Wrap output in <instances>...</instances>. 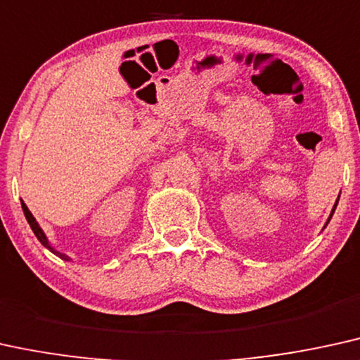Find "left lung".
Here are the masks:
<instances>
[{"label": "left lung", "instance_id": "1", "mask_svg": "<svg viewBox=\"0 0 360 360\" xmlns=\"http://www.w3.org/2000/svg\"><path fill=\"white\" fill-rule=\"evenodd\" d=\"M338 202H339V198H338V201H335V204H334V207H332V211H330V216H329V219H327V222H326V226L329 224V221H330V217H332V214H334V211H335V207H338ZM324 226V227H326Z\"/></svg>", "mask_w": 360, "mask_h": 360}]
</instances>
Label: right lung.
I'll list each match as a JSON object with an SVG mask.
<instances>
[{
    "instance_id": "right-lung-1",
    "label": "right lung",
    "mask_w": 360,
    "mask_h": 360,
    "mask_svg": "<svg viewBox=\"0 0 360 360\" xmlns=\"http://www.w3.org/2000/svg\"><path fill=\"white\" fill-rule=\"evenodd\" d=\"M21 207H22V212H25V217H26V221H28V224L31 226V229H33V233H34V236L36 238H38V240L41 244L44 245V248L46 249H49V251H51L53 254H56L58 257H61V259H65V261H71V257L70 256H66V254H63V252H59V251H56V249L53 248L51 244H49V240H48V238H46V234H44V231L41 229L39 227V224H38V221L34 219V216L33 214L30 212V209H28V206H26L25 202L21 201Z\"/></svg>"
}]
</instances>
